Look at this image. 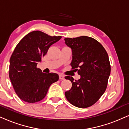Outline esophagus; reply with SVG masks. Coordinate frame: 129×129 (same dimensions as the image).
Listing matches in <instances>:
<instances>
[{"instance_id": "34e87169", "label": "esophagus", "mask_w": 129, "mask_h": 129, "mask_svg": "<svg viewBox=\"0 0 129 129\" xmlns=\"http://www.w3.org/2000/svg\"><path fill=\"white\" fill-rule=\"evenodd\" d=\"M59 78L60 80H64L65 79L64 76H63V75H62V74H59Z\"/></svg>"}]
</instances>
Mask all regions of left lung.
<instances>
[{
  "instance_id": "obj_1",
  "label": "left lung",
  "mask_w": 129,
  "mask_h": 129,
  "mask_svg": "<svg viewBox=\"0 0 129 129\" xmlns=\"http://www.w3.org/2000/svg\"><path fill=\"white\" fill-rule=\"evenodd\" d=\"M64 40L72 50V68L80 76L78 80L70 76L65 77L72 83L71 89L65 92V95L77 107H90L107 89L111 73L108 53L102 45L92 37L80 36Z\"/></svg>"
}]
</instances>
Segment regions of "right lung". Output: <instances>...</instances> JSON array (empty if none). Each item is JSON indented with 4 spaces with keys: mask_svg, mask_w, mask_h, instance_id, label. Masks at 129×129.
I'll use <instances>...</instances> for the list:
<instances>
[{
    "mask_svg": "<svg viewBox=\"0 0 129 129\" xmlns=\"http://www.w3.org/2000/svg\"><path fill=\"white\" fill-rule=\"evenodd\" d=\"M61 37L34 31L17 45L10 58L9 76L16 93L21 100L28 103L42 100L50 86L58 80V74L42 73L37 65L50 46Z\"/></svg>",
    "mask_w": 129,
    "mask_h": 129,
    "instance_id": "obj_1",
    "label": "right lung"
}]
</instances>
